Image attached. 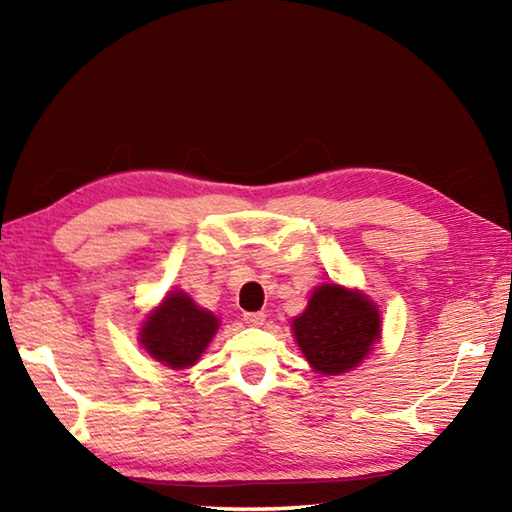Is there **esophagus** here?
I'll use <instances>...</instances> for the list:
<instances>
[{
    "label": "esophagus",
    "instance_id": "esophagus-1",
    "mask_svg": "<svg viewBox=\"0 0 512 512\" xmlns=\"http://www.w3.org/2000/svg\"><path fill=\"white\" fill-rule=\"evenodd\" d=\"M244 320H246V325H250V327H259V325H264L266 316L262 314V311H246Z\"/></svg>",
    "mask_w": 512,
    "mask_h": 512
}]
</instances>
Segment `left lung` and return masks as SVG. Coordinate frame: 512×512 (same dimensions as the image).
<instances>
[{"label":"left lung","mask_w":512,"mask_h":512,"mask_svg":"<svg viewBox=\"0 0 512 512\" xmlns=\"http://www.w3.org/2000/svg\"><path fill=\"white\" fill-rule=\"evenodd\" d=\"M379 311L359 291L325 284L314 291L293 334L307 361L323 375H341L361 363L379 339Z\"/></svg>","instance_id":"left-lung-1"}]
</instances>
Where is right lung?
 I'll use <instances>...</instances> for the list:
<instances>
[{
    "instance_id": "1",
    "label": "right lung",
    "mask_w": 512,
    "mask_h": 512,
    "mask_svg": "<svg viewBox=\"0 0 512 512\" xmlns=\"http://www.w3.org/2000/svg\"><path fill=\"white\" fill-rule=\"evenodd\" d=\"M216 329L219 320L214 314L196 307L183 291H173L146 320L140 339L146 352L164 366L187 368L201 359Z\"/></svg>"
}]
</instances>
